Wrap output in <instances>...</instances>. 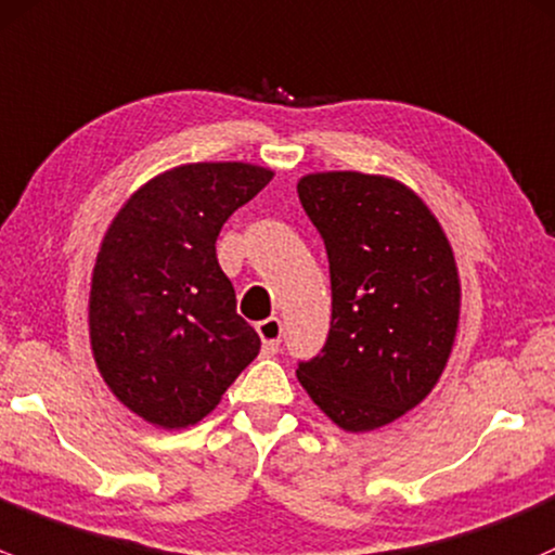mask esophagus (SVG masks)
Masks as SVG:
<instances>
[{
  "label": "esophagus",
  "instance_id": "obj_1",
  "mask_svg": "<svg viewBox=\"0 0 555 555\" xmlns=\"http://www.w3.org/2000/svg\"><path fill=\"white\" fill-rule=\"evenodd\" d=\"M256 331H259L261 347H264L267 356H275L280 347V336H283V323H280V318L261 320V323L256 325Z\"/></svg>",
  "mask_w": 555,
  "mask_h": 555
}]
</instances>
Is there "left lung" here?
Instances as JSON below:
<instances>
[{
	"instance_id": "left-lung-1",
	"label": "left lung",
	"mask_w": 555,
	"mask_h": 555,
	"mask_svg": "<svg viewBox=\"0 0 555 555\" xmlns=\"http://www.w3.org/2000/svg\"><path fill=\"white\" fill-rule=\"evenodd\" d=\"M296 190L331 267L328 341L296 376L336 427L379 430L447 369L462 307L454 250L425 199L390 176L318 170Z\"/></svg>"
}]
</instances>
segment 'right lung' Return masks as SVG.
Listing matches in <instances>:
<instances>
[{"label":"right lung","mask_w":555,"mask_h":555,"mask_svg":"<svg viewBox=\"0 0 555 555\" xmlns=\"http://www.w3.org/2000/svg\"><path fill=\"white\" fill-rule=\"evenodd\" d=\"M272 176L254 163L176 165L130 194L101 240L90 350L112 396L154 427L197 425L259 356L216 237Z\"/></svg>","instance_id":"right-lung-1"}]
</instances>
